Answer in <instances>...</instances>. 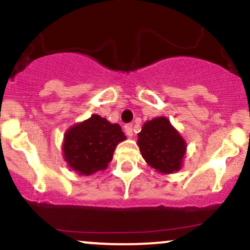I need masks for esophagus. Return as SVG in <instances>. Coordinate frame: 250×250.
Here are the masks:
<instances>
[{"mask_svg": "<svg viewBox=\"0 0 250 250\" xmlns=\"http://www.w3.org/2000/svg\"><path fill=\"white\" fill-rule=\"evenodd\" d=\"M125 134H127V136H133V125H131V123H127V125H125Z\"/></svg>", "mask_w": 250, "mask_h": 250, "instance_id": "esophagus-1", "label": "esophagus"}]
</instances>
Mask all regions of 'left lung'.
<instances>
[{"label": "left lung", "mask_w": 250, "mask_h": 250, "mask_svg": "<svg viewBox=\"0 0 250 250\" xmlns=\"http://www.w3.org/2000/svg\"><path fill=\"white\" fill-rule=\"evenodd\" d=\"M137 143L143 159L160 173H174L182 165L186 142L166 117L145 123Z\"/></svg>", "instance_id": "obj_1"}]
</instances>
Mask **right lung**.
<instances>
[{
    "label": "right lung",
    "instance_id": "right-lung-1",
    "mask_svg": "<svg viewBox=\"0 0 250 250\" xmlns=\"http://www.w3.org/2000/svg\"><path fill=\"white\" fill-rule=\"evenodd\" d=\"M125 139L119 125H111L99 115L74 125L65 133L64 160L73 170L90 175L107 168L114 150Z\"/></svg>",
    "mask_w": 250,
    "mask_h": 250
}]
</instances>
